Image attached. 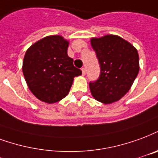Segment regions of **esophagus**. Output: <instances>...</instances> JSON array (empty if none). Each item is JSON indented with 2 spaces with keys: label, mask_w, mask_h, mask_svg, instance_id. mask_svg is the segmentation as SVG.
<instances>
[{
  "label": "esophagus",
  "mask_w": 158,
  "mask_h": 158,
  "mask_svg": "<svg viewBox=\"0 0 158 158\" xmlns=\"http://www.w3.org/2000/svg\"><path fill=\"white\" fill-rule=\"evenodd\" d=\"M81 70H82V74H83V75H85V68H82V69H81Z\"/></svg>",
  "instance_id": "1"
}]
</instances>
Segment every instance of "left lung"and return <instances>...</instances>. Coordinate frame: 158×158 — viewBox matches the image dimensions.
<instances>
[{"mask_svg": "<svg viewBox=\"0 0 158 158\" xmlns=\"http://www.w3.org/2000/svg\"><path fill=\"white\" fill-rule=\"evenodd\" d=\"M90 43L100 66L99 79L89 83L91 94L104 104L116 102L130 90L138 74V52L116 35L93 37Z\"/></svg>", "mask_w": 158, "mask_h": 158, "instance_id": "8db88e82", "label": "left lung"}]
</instances>
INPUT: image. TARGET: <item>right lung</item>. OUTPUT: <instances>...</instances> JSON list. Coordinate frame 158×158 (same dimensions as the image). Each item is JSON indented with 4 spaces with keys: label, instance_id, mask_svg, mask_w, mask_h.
Returning a JSON list of instances; mask_svg holds the SVG:
<instances>
[{
    "label": "right lung",
    "instance_id": "1",
    "mask_svg": "<svg viewBox=\"0 0 158 158\" xmlns=\"http://www.w3.org/2000/svg\"><path fill=\"white\" fill-rule=\"evenodd\" d=\"M68 47L69 41L52 35L36 42L26 52L23 75L29 89L41 101L52 104L64 99L73 78L82 74L68 56Z\"/></svg>",
    "mask_w": 158,
    "mask_h": 158
}]
</instances>
